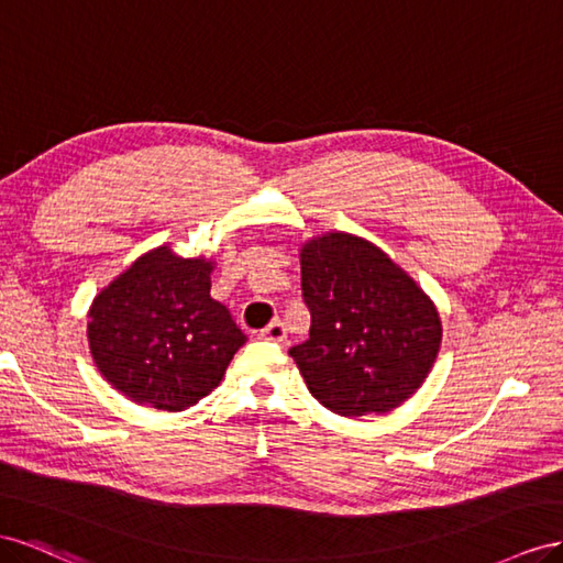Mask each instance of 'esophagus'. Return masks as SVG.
I'll use <instances>...</instances> for the list:
<instances>
[{
  "label": "esophagus",
  "instance_id": "34e87169",
  "mask_svg": "<svg viewBox=\"0 0 563 563\" xmlns=\"http://www.w3.org/2000/svg\"><path fill=\"white\" fill-rule=\"evenodd\" d=\"M260 336H264V340H271V342H285L287 330L280 320H271V323L260 332Z\"/></svg>",
  "mask_w": 563,
  "mask_h": 563
}]
</instances>
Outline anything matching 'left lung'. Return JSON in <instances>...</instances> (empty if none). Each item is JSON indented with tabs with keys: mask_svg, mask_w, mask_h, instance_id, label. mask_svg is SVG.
Instances as JSON below:
<instances>
[{
	"mask_svg": "<svg viewBox=\"0 0 563 563\" xmlns=\"http://www.w3.org/2000/svg\"><path fill=\"white\" fill-rule=\"evenodd\" d=\"M309 340L290 349L309 391L344 417L389 412L427 379L441 320L427 295L387 254L349 233L301 250Z\"/></svg>",
	"mask_w": 563,
	"mask_h": 563,
	"instance_id": "8db88e82",
	"label": "left lung"
}]
</instances>
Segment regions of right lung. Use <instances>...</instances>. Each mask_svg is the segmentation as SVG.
<instances>
[{"mask_svg": "<svg viewBox=\"0 0 563 563\" xmlns=\"http://www.w3.org/2000/svg\"><path fill=\"white\" fill-rule=\"evenodd\" d=\"M210 262L157 247L93 299L91 356L126 398L174 412L219 387L247 336L210 297Z\"/></svg>", "mask_w": 563, "mask_h": 563, "instance_id": "add662e5", "label": "right lung"}]
</instances>
